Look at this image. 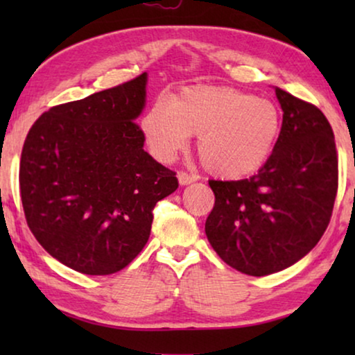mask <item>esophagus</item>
I'll return each instance as SVG.
<instances>
[{"mask_svg":"<svg viewBox=\"0 0 355 355\" xmlns=\"http://www.w3.org/2000/svg\"><path fill=\"white\" fill-rule=\"evenodd\" d=\"M178 179H179V184H181V186H187V184L196 182L197 179H198V176H197V174H189L186 171H179L178 173Z\"/></svg>","mask_w":355,"mask_h":355,"instance_id":"obj_1","label":"esophagus"}]
</instances>
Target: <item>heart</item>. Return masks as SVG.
I'll list each match as a JSON object with an SVG mask.
<instances>
[{
  "label": "heart",
  "mask_w": 355,
  "mask_h": 355,
  "mask_svg": "<svg viewBox=\"0 0 355 355\" xmlns=\"http://www.w3.org/2000/svg\"><path fill=\"white\" fill-rule=\"evenodd\" d=\"M281 128L273 101L232 87L193 85L157 101L142 118L150 150L171 159L197 134L198 158L213 176H249L266 163Z\"/></svg>",
  "instance_id": "heart-1"
}]
</instances>
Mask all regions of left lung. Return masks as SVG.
<instances>
[{
  "mask_svg": "<svg viewBox=\"0 0 355 355\" xmlns=\"http://www.w3.org/2000/svg\"><path fill=\"white\" fill-rule=\"evenodd\" d=\"M283 124L259 173L208 181L215 207L205 232L220 259L241 273L265 276L294 265L322 239L338 192L333 129L317 106L276 89Z\"/></svg>",
  "mask_w": 355,
  "mask_h": 355,
  "instance_id": "1",
  "label": "left lung"
}]
</instances>
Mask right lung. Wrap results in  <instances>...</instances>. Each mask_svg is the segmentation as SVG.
<instances>
[{
  "label": "right lung",
  "mask_w": 355,
  "mask_h": 355,
  "mask_svg": "<svg viewBox=\"0 0 355 355\" xmlns=\"http://www.w3.org/2000/svg\"><path fill=\"white\" fill-rule=\"evenodd\" d=\"M147 72L87 98L53 106L28 130L19 166L27 225L40 245L84 275H111L140 254L157 202L176 173L144 150L135 119Z\"/></svg>",
  "instance_id": "right-lung-1"
}]
</instances>
